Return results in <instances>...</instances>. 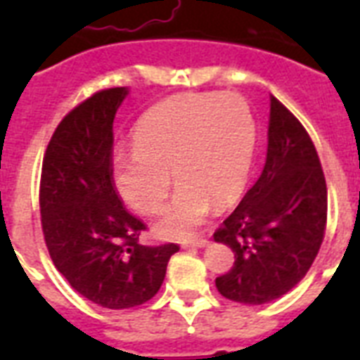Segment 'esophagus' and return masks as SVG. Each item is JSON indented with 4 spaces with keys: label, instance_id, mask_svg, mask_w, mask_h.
Returning <instances> with one entry per match:
<instances>
[{
    "label": "esophagus",
    "instance_id": "1",
    "mask_svg": "<svg viewBox=\"0 0 360 360\" xmlns=\"http://www.w3.org/2000/svg\"><path fill=\"white\" fill-rule=\"evenodd\" d=\"M209 240L207 239H191V240H183L181 246L183 248H203V246H207Z\"/></svg>",
    "mask_w": 360,
    "mask_h": 360
}]
</instances>
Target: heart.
Listing matches in <instances>:
<instances>
[{
	"label": "heart",
	"instance_id": "b5f03b06",
	"mask_svg": "<svg viewBox=\"0 0 360 360\" xmlns=\"http://www.w3.org/2000/svg\"><path fill=\"white\" fill-rule=\"evenodd\" d=\"M256 117L237 93H183L155 104L134 127V147L112 155L120 198L140 214L162 205L172 177L177 191L155 231L164 239L194 236L214 205L240 196L256 151Z\"/></svg>",
	"mask_w": 360,
	"mask_h": 360
}]
</instances>
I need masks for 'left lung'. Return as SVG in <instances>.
<instances>
[{
  "instance_id": "8db88e82",
  "label": "left lung",
  "mask_w": 360,
  "mask_h": 360,
  "mask_svg": "<svg viewBox=\"0 0 360 360\" xmlns=\"http://www.w3.org/2000/svg\"><path fill=\"white\" fill-rule=\"evenodd\" d=\"M327 224V185L299 120L271 97L267 158L256 185L214 231L236 263L214 280L220 295L265 304L293 290L312 267Z\"/></svg>"
}]
</instances>
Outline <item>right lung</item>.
Segmentation results:
<instances>
[{
    "mask_svg": "<svg viewBox=\"0 0 360 360\" xmlns=\"http://www.w3.org/2000/svg\"><path fill=\"white\" fill-rule=\"evenodd\" d=\"M127 87L95 93L63 117L41 175V222L58 271L80 295L123 310L157 295L179 246H143L146 224L123 207L112 181L117 108Z\"/></svg>",
    "mask_w": 360,
    "mask_h": 360,
    "instance_id": "obj_1",
    "label": "right lung"
}]
</instances>
